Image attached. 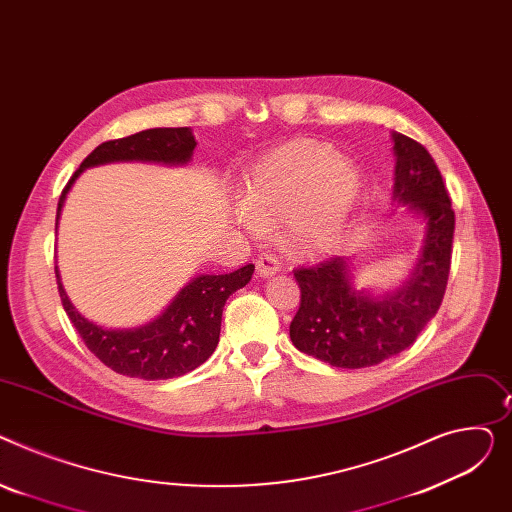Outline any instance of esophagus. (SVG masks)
<instances>
[{"mask_svg":"<svg viewBox=\"0 0 512 512\" xmlns=\"http://www.w3.org/2000/svg\"><path fill=\"white\" fill-rule=\"evenodd\" d=\"M279 268H281L279 260H277V258H273V256H268V254L260 256V258L256 260V275H258V277H262V279H268V277L277 275V273H279Z\"/></svg>","mask_w":512,"mask_h":512,"instance_id":"1","label":"esophagus"}]
</instances>
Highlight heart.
<instances>
[{"mask_svg": "<svg viewBox=\"0 0 512 512\" xmlns=\"http://www.w3.org/2000/svg\"><path fill=\"white\" fill-rule=\"evenodd\" d=\"M359 196L362 173L351 159L316 140H293L256 165L239 221L252 231L285 223L287 244L316 254L339 242Z\"/></svg>", "mask_w": 512, "mask_h": 512, "instance_id": "obj_1", "label": "heart"}]
</instances>
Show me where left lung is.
<instances>
[{
  "label": "left lung",
  "instance_id": "obj_1",
  "mask_svg": "<svg viewBox=\"0 0 512 512\" xmlns=\"http://www.w3.org/2000/svg\"><path fill=\"white\" fill-rule=\"evenodd\" d=\"M393 202L422 219V250L409 279L388 291L357 289L353 256H335L293 270L302 304L291 320V343L335 368H368L413 345L436 316L453 254L455 210L428 150L393 132Z\"/></svg>",
  "mask_w": 512,
  "mask_h": 512
}]
</instances>
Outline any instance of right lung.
<instances>
[{"label": "right lung", "mask_w": 512, "mask_h": 512, "mask_svg": "<svg viewBox=\"0 0 512 512\" xmlns=\"http://www.w3.org/2000/svg\"><path fill=\"white\" fill-rule=\"evenodd\" d=\"M194 148L196 140L190 128H153L99 144L82 161L59 196L57 223L66 196L84 169L128 161L188 165ZM252 273L254 264H246L227 275H198L182 287L155 320L136 328H107L84 318L74 308L55 266L59 297L86 347L113 372L142 380H167L202 366L219 345L227 297L246 287Z\"/></svg>", "instance_id": "obj_1"}]
</instances>
